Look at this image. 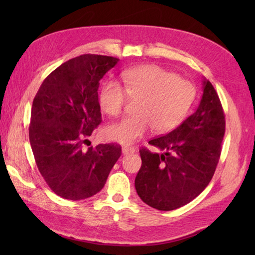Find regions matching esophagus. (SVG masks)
<instances>
[{
  "label": "esophagus",
  "instance_id": "34e87169",
  "mask_svg": "<svg viewBox=\"0 0 255 255\" xmlns=\"http://www.w3.org/2000/svg\"><path fill=\"white\" fill-rule=\"evenodd\" d=\"M136 152V149L133 148V147H123V154L124 155H129V154H132V153H135Z\"/></svg>",
  "mask_w": 255,
  "mask_h": 255
}]
</instances>
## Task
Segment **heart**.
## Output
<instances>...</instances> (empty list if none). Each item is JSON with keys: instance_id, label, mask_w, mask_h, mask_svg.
Returning a JSON list of instances; mask_svg holds the SVG:
<instances>
[{"instance_id": "1", "label": "heart", "mask_w": 255, "mask_h": 255, "mask_svg": "<svg viewBox=\"0 0 255 255\" xmlns=\"http://www.w3.org/2000/svg\"><path fill=\"white\" fill-rule=\"evenodd\" d=\"M124 86L107 81L99 93L101 109L109 116L122 114L128 97L139 100L135 117L109 125L106 136L116 143L129 145L147 133L173 130L184 119L196 97L191 82L157 65H143L123 73Z\"/></svg>"}]
</instances>
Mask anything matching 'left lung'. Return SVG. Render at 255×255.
I'll use <instances>...</instances> for the list:
<instances>
[{
  "instance_id": "left-lung-1",
  "label": "left lung",
  "mask_w": 255,
  "mask_h": 255,
  "mask_svg": "<svg viewBox=\"0 0 255 255\" xmlns=\"http://www.w3.org/2000/svg\"><path fill=\"white\" fill-rule=\"evenodd\" d=\"M225 133V115L213 84L204 80L200 105L174 130L148 144L162 153L139 150L141 166L135 188L145 204L158 210H173L204 191L215 173Z\"/></svg>"
}]
</instances>
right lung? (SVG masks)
<instances>
[{
  "label": "right lung",
  "mask_w": 255,
  "mask_h": 255,
  "mask_svg": "<svg viewBox=\"0 0 255 255\" xmlns=\"http://www.w3.org/2000/svg\"><path fill=\"white\" fill-rule=\"evenodd\" d=\"M119 62L85 54L67 60L46 77L32 102L29 139L37 167L56 195L82 200L105 187L122 155L117 144H83L101 124L98 89Z\"/></svg>",
  "instance_id": "1"
}]
</instances>
